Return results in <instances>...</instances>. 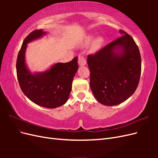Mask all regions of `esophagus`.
Listing matches in <instances>:
<instances>
[{"label":"esophagus","mask_w":158,"mask_h":158,"mask_svg":"<svg viewBox=\"0 0 158 158\" xmlns=\"http://www.w3.org/2000/svg\"><path fill=\"white\" fill-rule=\"evenodd\" d=\"M78 64L80 66H84L86 64V59L84 58V56L79 55L78 56Z\"/></svg>","instance_id":"34e87169"}]
</instances>
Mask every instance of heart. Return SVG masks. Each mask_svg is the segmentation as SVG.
<instances>
[{"mask_svg":"<svg viewBox=\"0 0 158 158\" xmlns=\"http://www.w3.org/2000/svg\"><path fill=\"white\" fill-rule=\"evenodd\" d=\"M92 36H88L86 38H85V40L84 41V44L85 45L89 44V43L92 41ZM103 43V40L102 37H97L96 39L94 40L92 45H91V48H90L91 51H97L98 49H99L100 48V47L102 45Z\"/></svg>","mask_w":158,"mask_h":158,"instance_id":"heart-1","label":"heart"}]
</instances>
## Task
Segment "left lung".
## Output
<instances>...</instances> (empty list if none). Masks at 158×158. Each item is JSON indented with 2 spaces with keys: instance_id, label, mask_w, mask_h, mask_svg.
I'll return each mask as SVG.
<instances>
[{
  "instance_id": "8db88e82",
  "label": "left lung",
  "mask_w": 158,
  "mask_h": 158,
  "mask_svg": "<svg viewBox=\"0 0 158 158\" xmlns=\"http://www.w3.org/2000/svg\"><path fill=\"white\" fill-rule=\"evenodd\" d=\"M88 56L90 88L98 101L107 106L120 104L135 93L141 74V56L138 45L127 32ZM121 49L117 53L114 51Z\"/></svg>"
}]
</instances>
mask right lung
<instances>
[{
  "label": "right lung",
  "mask_w": 158,
  "mask_h": 158,
  "mask_svg": "<svg viewBox=\"0 0 158 158\" xmlns=\"http://www.w3.org/2000/svg\"><path fill=\"white\" fill-rule=\"evenodd\" d=\"M44 34L45 32L42 30H36L23 40L17 57V78L23 93L32 102L46 108H56L63 106L69 99L78 69V57L69 63H56L45 73L31 74L25 63L27 44Z\"/></svg>",
  "instance_id": "1"
}]
</instances>
